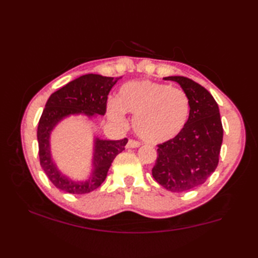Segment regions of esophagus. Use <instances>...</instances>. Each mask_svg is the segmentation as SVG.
I'll return each mask as SVG.
<instances>
[{
	"instance_id": "obj_1",
	"label": "esophagus",
	"mask_w": 258,
	"mask_h": 258,
	"mask_svg": "<svg viewBox=\"0 0 258 258\" xmlns=\"http://www.w3.org/2000/svg\"><path fill=\"white\" fill-rule=\"evenodd\" d=\"M141 145V143L139 141H135V140H130L128 143H127V149H135V147H139Z\"/></svg>"
}]
</instances>
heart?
I'll return each instance as SVG.
<instances>
[{"instance_id":"b5f03b06","label":"heart","mask_w":258,"mask_h":258,"mask_svg":"<svg viewBox=\"0 0 258 258\" xmlns=\"http://www.w3.org/2000/svg\"><path fill=\"white\" fill-rule=\"evenodd\" d=\"M125 112L135 115L133 127L142 140L158 144L182 132L190 104L187 94L172 85L133 81L120 87L116 101H109L107 105L109 118L116 123H125Z\"/></svg>"}]
</instances>
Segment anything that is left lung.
I'll return each mask as SVG.
<instances>
[{"label": "left lung", "instance_id": "1", "mask_svg": "<svg viewBox=\"0 0 258 258\" xmlns=\"http://www.w3.org/2000/svg\"><path fill=\"white\" fill-rule=\"evenodd\" d=\"M164 80L180 85L189 98L190 112L182 132L157 145L158 156L152 175L164 188L182 193L204 184L216 169L223 125L216 101L202 85L184 76Z\"/></svg>", "mask_w": 258, "mask_h": 258}]
</instances>
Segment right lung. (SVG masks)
<instances>
[{"label":"right lung","instance_id":"add662e5","mask_svg":"<svg viewBox=\"0 0 258 258\" xmlns=\"http://www.w3.org/2000/svg\"><path fill=\"white\" fill-rule=\"evenodd\" d=\"M120 78H106L98 74L82 75L54 92L48 98L37 126L40 164L48 179L56 188L70 194L91 193L105 180L108 168L117 154L125 150L127 139L107 141L95 139L93 153V171L83 182L65 177L52 161L50 135L55 125L70 115L85 114L89 117L106 113L107 95Z\"/></svg>","mask_w":258,"mask_h":258}]
</instances>
